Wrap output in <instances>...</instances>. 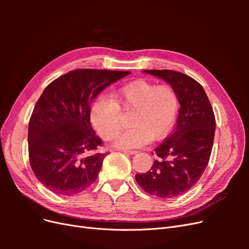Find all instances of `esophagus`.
<instances>
[{"label":"esophagus","instance_id":"1","mask_svg":"<svg viewBox=\"0 0 249 249\" xmlns=\"http://www.w3.org/2000/svg\"><path fill=\"white\" fill-rule=\"evenodd\" d=\"M124 154H129V155H136L138 152L137 150H123Z\"/></svg>","mask_w":249,"mask_h":249}]
</instances>
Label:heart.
Wrapping results in <instances>:
<instances>
[{
	"label": "heart",
	"mask_w": 249,
	"mask_h": 249,
	"mask_svg": "<svg viewBox=\"0 0 249 249\" xmlns=\"http://www.w3.org/2000/svg\"><path fill=\"white\" fill-rule=\"evenodd\" d=\"M116 102L106 96L97 97L90 111V119L105 139L116 136L120 127V109H135L133 125L118 135L115 146L137 148L150 139H160L171 131L178 109V99L168 85L158 86L145 80H136L117 90Z\"/></svg>",
	"instance_id": "obj_1"
}]
</instances>
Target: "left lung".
<instances>
[{
	"label": "left lung",
	"instance_id": "1",
	"mask_svg": "<svg viewBox=\"0 0 249 249\" xmlns=\"http://www.w3.org/2000/svg\"><path fill=\"white\" fill-rule=\"evenodd\" d=\"M142 71L168 83L180 108L175 130L155 149L158 159L152 168L135 178L148 194L172 198L191 189L207 167L215 135L214 112L202 86L191 77L169 70Z\"/></svg>",
	"mask_w": 249,
	"mask_h": 249
}]
</instances>
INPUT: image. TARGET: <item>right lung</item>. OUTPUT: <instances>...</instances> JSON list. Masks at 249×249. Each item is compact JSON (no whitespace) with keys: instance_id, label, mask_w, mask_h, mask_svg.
Instances as JSON below:
<instances>
[{"instance_id":"obj_1","label":"right lung","mask_w":249,"mask_h":249,"mask_svg":"<svg viewBox=\"0 0 249 249\" xmlns=\"http://www.w3.org/2000/svg\"><path fill=\"white\" fill-rule=\"evenodd\" d=\"M130 71L76 70L53 81L29 122V159L35 177L63 196L86 190L96 179L105 154L90 124V104Z\"/></svg>"}]
</instances>
